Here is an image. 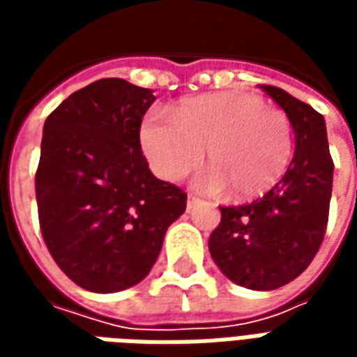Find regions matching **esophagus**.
<instances>
[{"mask_svg":"<svg viewBox=\"0 0 357 357\" xmlns=\"http://www.w3.org/2000/svg\"><path fill=\"white\" fill-rule=\"evenodd\" d=\"M197 202H199V199H197L195 195L189 193V197H187V210L193 208V206H195V204H197Z\"/></svg>","mask_w":357,"mask_h":357,"instance_id":"34e87169","label":"esophagus"}]
</instances>
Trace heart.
I'll return each mask as SVG.
<instances>
[{
  "mask_svg": "<svg viewBox=\"0 0 357 357\" xmlns=\"http://www.w3.org/2000/svg\"><path fill=\"white\" fill-rule=\"evenodd\" d=\"M141 149L158 178L178 181L202 158L204 185L235 201L258 199L281 181L294 153V130L284 110L250 91H222L185 99L172 120L147 114Z\"/></svg>",
  "mask_w": 357,
  "mask_h": 357,
  "instance_id": "b5f03b06",
  "label": "heart"
}]
</instances>
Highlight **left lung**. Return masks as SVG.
Returning a JSON list of instances; mask_svg holds the SVG:
<instances>
[{
	"label": "left lung",
	"instance_id": "8db88e82",
	"mask_svg": "<svg viewBox=\"0 0 357 357\" xmlns=\"http://www.w3.org/2000/svg\"><path fill=\"white\" fill-rule=\"evenodd\" d=\"M260 88L291 118L294 156L281 181L264 197L239 206H220L222 220L210 235L208 248L231 281L273 291L296 279L321 247L335 164L321 114L275 86Z\"/></svg>",
	"mask_w": 357,
	"mask_h": 357
}]
</instances>
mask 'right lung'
Wrapping results in <instances>:
<instances>
[{"label": "right lung", "instance_id": "right-lung-1", "mask_svg": "<svg viewBox=\"0 0 357 357\" xmlns=\"http://www.w3.org/2000/svg\"><path fill=\"white\" fill-rule=\"evenodd\" d=\"M151 89L102 78L74 91L43 126L36 170L38 220L45 247L68 279L91 292L143 281L187 193L156 179L139 128Z\"/></svg>", "mask_w": 357, "mask_h": 357}]
</instances>
